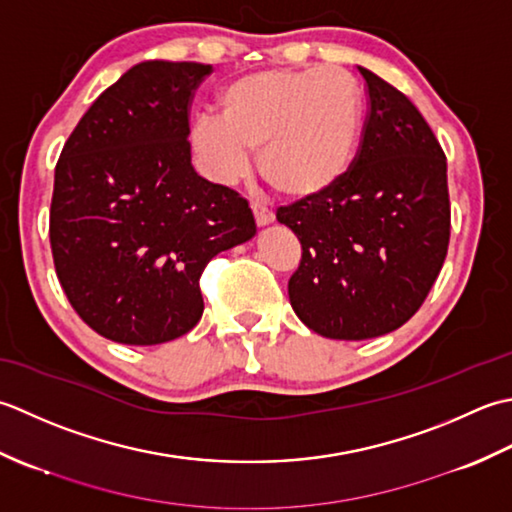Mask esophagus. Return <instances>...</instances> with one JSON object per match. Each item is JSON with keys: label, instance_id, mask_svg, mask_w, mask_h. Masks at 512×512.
I'll return each mask as SVG.
<instances>
[{"label": "esophagus", "instance_id": "esophagus-1", "mask_svg": "<svg viewBox=\"0 0 512 512\" xmlns=\"http://www.w3.org/2000/svg\"><path fill=\"white\" fill-rule=\"evenodd\" d=\"M252 212H254L258 227H265L269 223H274V212L267 210L263 203H252Z\"/></svg>", "mask_w": 512, "mask_h": 512}]
</instances>
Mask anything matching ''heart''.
I'll list each match as a JSON object with an SVG mask.
<instances>
[{"label": "heart", "instance_id": "obj_1", "mask_svg": "<svg viewBox=\"0 0 512 512\" xmlns=\"http://www.w3.org/2000/svg\"><path fill=\"white\" fill-rule=\"evenodd\" d=\"M221 119L196 117L190 150L214 183L232 185L252 168L289 198L329 192L356 159L364 95L340 68H274L243 75L218 95Z\"/></svg>", "mask_w": 512, "mask_h": 512}]
</instances>
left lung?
Returning <instances> with one entry per match:
<instances>
[{
    "label": "left lung",
    "mask_w": 512,
    "mask_h": 512,
    "mask_svg": "<svg viewBox=\"0 0 512 512\" xmlns=\"http://www.w3.org/2000/svg\"><path fill=\"white\" fill-rule=\"evenodd\" d=\"M369 114L347 176L276 212L302 245L289 302L333 340L395 331L422 307L451 236L446 156L429 123L391 83L358 68Z\"/></svg>",
    "instance_id": "left-lung-1"
}]
</instances>
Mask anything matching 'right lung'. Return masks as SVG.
Listing matches in <instances>:
<instances>
[{"instance_id":"right-lung-1","label":"right lung","mask_w":512,"mask_h":512,"mask_svg":"<svg viewBox=\"0 0 512 512\" xmlns=\"http://www.w3.org/2000/svg\"><path fill=\"white\" fill-rule=\"evenodd\" d=\"M210 72L194 61L132 66L61 150L52 258L70 305L108 340L150 347L194 329L205 265L256 234L245 198L192 165L187 112Z\"/></svg>"}]
</instances>
